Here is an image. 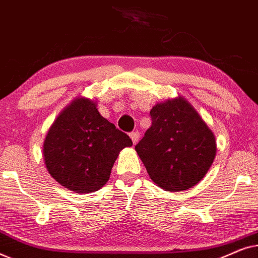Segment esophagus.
<instances>
[{
	"label": "esophagus",
	"mask_w": 258,
	"mask_h": 258,
	"mask_svg": "<svg viewBox=\"0 0 258 258\" xmlns=\"http://www.w3.org/2000/svg\"><path fill=\"white\" fill-rule=\"evenodd\" d=\"M130 139H132L134 144H136L137 142H139V140H140V133L139 132L130 133Z\"/></svg>",
	"instance_id": "esophagus-1"
}]
</instances>
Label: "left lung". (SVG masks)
<instances>
[{
    "mask_svg": "<svg viewBox=\"0 0 258 258\" xmlns=\"http://www.w3.org/2000/svg\"><path fill=\"white\" fill-rule=\"evenodd\" d=\"M151 126L136 144L151 181L167 191L196 185L216 156V139L191 103L168 98L150 110Z\"/></svg>",
    "mask_w": 258,
    "mask_h": 258,
    "instance_id": "1",
    "label": "left lung"
}]
</instances>
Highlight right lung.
Masks as SVG:
<instances>
[{"instance_id": "obj_1", "label": "right lung", "mask_w": 258, "mask_h": 258, "mask_svg": "<svg viewBox=\"0 0 258 258\" xmlns=\"http://www.w3.org/2000/svg\"><path fill=\"white\" fill-rule=\"evenodd\" d=\"M132 146L126 134L101 116L96 101L80 96L49 128L43 160L58 184L76 194L94 192L108 182L119 151Z\"/></svg>"}]
</instances>
